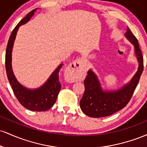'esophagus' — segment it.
<instances>
[{"label":"esophagus","instance_id":"obj_1","mask_svg":"<svg viewBox=\"0 0 147 147\" xmlns=\"http://www.w3.org/2000/svg\"><path fill=\"white\" fill-rule=\"evenodd\" d=\"M86 66V62L82 58H79L72 62L69 65L66 70L67 80L69 82H75L77 80V74L78 72Z\"/></svg>","mask_w":147,"mask_h":147}]
</instances>
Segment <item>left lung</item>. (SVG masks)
I'll return each instance as SVG.
<instances>
[{"label":"left lung","mask_w":147,"mask_h":147,"mask_svg":"<svg viewBox=\"0 0 147 147\" xmlns=\"http://www.w3.org/2000/svg\"><path fill=\"white\" fill-rule=\"evenodd\" d=\"M124 36L134 46L135 55L138 62L137 72L129 83L117 90H110L102 88L97 75L90 69L84 80L85 91L80 100L81 109L89 117H106L120 111L129 103L139 82L144 68L139 43L129 28Z\"/></svg>","instance_id":"obj_1"}]
</instances>
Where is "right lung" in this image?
Wrapping results in <instances>:
<instances>
[{
    "mask_svg": "<svg viewBox=\"0 0 147 147\" xmlns=\"http://www.w3.org/2000/svg\"><path fill=\"white\" fill-rule=\"evenodd\" d=\"M38 8L28 13L18 25L15 27L10 35L5 54V68L7 75L15 96L27 109L32 111H48L53 106L56 102L57 96L61 88L59 80V73L63 63L60 64L52 73L48 80L41 87L35 89H30L23 86L15 77L11 66V53L16 34L19 27L25 24L30 21Z\"/></svg>",
    "mask_w": 147,
    "mask_h": 147,
    "instance_id": "obj_1",
    "label": "right lung"
}]
</instances>
